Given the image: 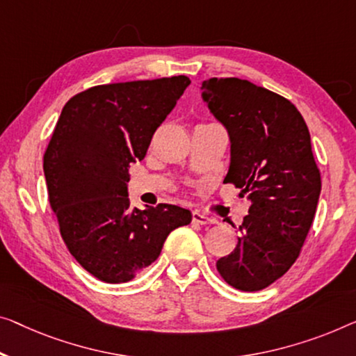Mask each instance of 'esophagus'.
<instances>
[{
  "instance_id": "obj_1",
  "label": "esophagus",
  "mask_w": 356,
  "mask_h": 356,
  "mask_svg": "<svg viewBox=\"0 0 356 356\" xmlns=\"http://www.w3.org/2000/svg\"><path fill=\"white\" fill-rule=\"evenodd\" d=\"M192 219H193L195 224H200V225H211V224H214V219H212V217L206 216V214H203V212H198V211L193 212Z\"/></svg>"
}]
</instances>
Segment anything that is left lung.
<instances>
[{
  "label": "left lung",
  "instance_id": "8db88e82",
  "mask_svg": "<svg viewBox=\"0 0 356 356\" xmlns=\"http://www.w3.org/2000/svg\"><path fill=\"white\" fill-rule=\"evenodd\" d=\"M200 89L229 132L224 182L251 201L238 245L217 270L233 288L261 291L296 262L314 222L321 177L309 127L288 99L248 79L211 78Z\"/></svg>",
  "mask_w": 356,
  "mask_h": 356
}]
</instances>
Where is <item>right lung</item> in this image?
I'll use <instances>...</instances> for the list:
<instances>
[{
    "mask_svg": "<svg viewBox=\"0 0 356 356\" xmlns=\"http://www.w3.org/2000/svg\"><path fill=\"white\" fill-rule=\"evenodd\" d=\"M188 84L184 75L102 84L62 108L42 161L49 203L68 251L100 281H131L192 222L180 206L137 209L127 196L129 166L144 160Z\"/></svg>",
    "mask_w": 356,
    "mask_h": 356,
    "instance_id": "add662e5",
    "label": "right lung"
}]
</instances>
